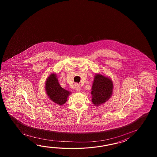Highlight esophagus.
<instances>
[{"mask_svg":"<svg viewBox=\"0 0 157 157\" xmlns=\"http://www.w3.org/2000/svg\"><path fill=\"white\" fill-rule=\"evenodd\" d=\"M75 89L77 91H80V90H81V87H80V85H78V84H77L76 83V85H75Z\"/></svg>","mask_w":157,"mask_h":157,"instance_id":"esophagus-1","label":"esophagus"}]
</instances>
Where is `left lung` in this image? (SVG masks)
Segmentation results:
<instances>
[{
    "label": "left lung",
    "mask_w": 157,
    "mask_h": 157,
    "mask_svg": "<svg viewBox=\"0 0 157 157\" xmlns=\"http://www.w3.org/2000/svg\"><path fill=\"white\" fill-rule=\"evenodd\" d=\"M113 85L109 77L97 74L94 80L91 89V101L95 105L98 106L109 100L112 92Z\"/></svg>",
    "instance_id": "obj_1"
}]
</instances>
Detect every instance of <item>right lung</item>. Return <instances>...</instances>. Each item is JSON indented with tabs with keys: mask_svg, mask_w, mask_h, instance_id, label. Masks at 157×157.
Listing matches in <instances>:
<instances>
[{
	"mask_svg": "<svg viewBox=\"0 0 157 157\" xmlns=\"http://www.w3.org/2000/svg\"><path fill=\"white\" fill-rule=\"evenodd\" d=\"M57 77L55 74L50 75L46 81L45 90L50 100L61 105L67 101L71 93L60 86Z\"/></svg>",
	"mask_w": 157,
	"mask_h": 157,
	"instance_id": "obj_1",
	"label": "right lung"
}]
</instances>
